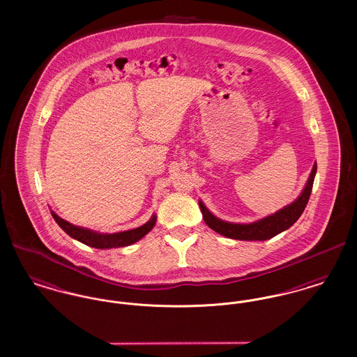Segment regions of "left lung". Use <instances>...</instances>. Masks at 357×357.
<instances>
[{
  "label": "left lung",
  "instance_id": "8db88e82",
  "mask_svg": "<svg viewBox=\"0 0 357 357\" xmlns=\"http://www.w3.org/2000/svg\"><path fill=\"white\" fill-rule=\"evenodd\" d=\"M317 171V165L314 163L313 170L309 175V179L306 182V186L301 195L287 207L281 208L280 211L274 213L272 215L259 220V221L253 222V223H230V222L221 221L217 217H214L199 201V207L204 215L206 225L217 231L218 234H222L225 237L233 238V239H239V241H266L271 238L282 233L284 230L289 229L294 222L297 221L301 214L305 210L306 204L309 201L312 187H313V181L316 176Z\"/></svg>",
  "mask_w": 357,
  "mask_h": 357
}]
</instances>
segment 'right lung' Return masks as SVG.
Instances as JSON below:
<instances>
[{
  "label": "right lung",
  "instance_id": "1",
  "mask_svg": "<svg viewBox=\"0 0 357 357\" xmlns=\"http://www.w3.org/2000/svg\"><path fill=\"white\" fill-rule=\"evenodd\" d=\"M52 217L54 221L57 222V225L68 234L69 237L75 238L86 246L96 248V249H111V248H123V246L132 245V243H135L136 241L144 237L155 226V221H156V217L153 215L150 221L137 229L115 233V234H99V233L91 231L88 229H83V227H77L69 222L64 221L63 218L56 215L53 211H52Z\"/></svg>",
  "mask_w": 357,
  "mask_h": 357
}]
</instances>
